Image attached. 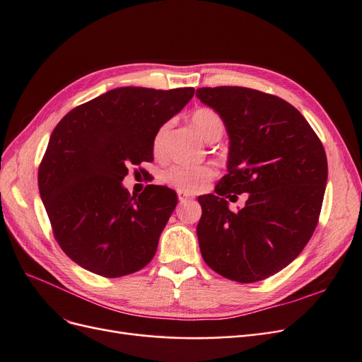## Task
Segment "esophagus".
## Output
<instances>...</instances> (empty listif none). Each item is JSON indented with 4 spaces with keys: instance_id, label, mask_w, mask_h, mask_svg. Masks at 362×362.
<instances>
[{
    "instance_id": "1",
    "label": "esophagus",
    "mask_w": 362,
    "mask_h": 362,
    "mask_svg": "<svg viewBox=\"0 0 362 362\" xmlns=\"http://www.w3.org/2000/svg\"><path fill=\"white\" fill-rule=\"evenodd\" d=\"M192 199V196L187 194V193H182V192H178V201L182 204V202H187Z\"/></svg>"
}]
</instances>
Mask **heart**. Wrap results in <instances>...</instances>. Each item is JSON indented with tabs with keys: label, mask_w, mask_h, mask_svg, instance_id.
<instances>
[{
	"label": "heart",
	"mask_w": 362,
	"mask_h": 362,
	"mask_svg": "<svg viewBox=\"0 0 362 362\" xmlns=\"http://www.w3.org/2000/svg\"><path fill=\"white\" fill-rule=\"evenodd\" d=\"M192 124L202 139L210 141L214 137H221L223 134L225 124L217 112L213 108H198L192 113ZM170 122L163 124L152 140V151L156 157L163 156L164 137L169 131ZM214 169L208 164H173L164 172V181L173 189L182 193H198L204 190L214 178Z\"/></svg>",
	"instance_id": "heart-1"
}]
</instances>
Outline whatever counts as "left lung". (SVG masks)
Here are the masks:
<instances>
[{"label": "left lung", "instance_id": "1", "mask_svg": "<svg viewBox=\"0 0 362 362\" xmlns=\"http://www.w3.org/2000/svg\"><path fill=\"white\" fill-rule=\"evenodd\" d=\"M229 136L228 173L216 194L199 196L196 228L204 261L231 281L275 275L298 257L319 222L327 160L311 125L281 98L238 86L201 87ZM250 196L231 212L226 199Z\"/></svg>", "mask_w": 362, "mask_h": 362}]
</instances>
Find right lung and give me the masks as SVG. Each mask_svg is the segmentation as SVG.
<instances>
[{"mask_svg": "<svg viewBox=\"0 0 362 362\" xmlns=\"http://www.w3.org/2000/svg\"><path fill=\"white\" fill-rule=\"evenodd\" d=\"M193 95V87H117L75 107L54 128L39 192L59 246L83 269L119 278L154 258L177 193L149 184L131 196L122 180L129 164L154 160L157 129Z\"/></svg>", "mask_w": 362, "mask_h": 362, "instance_id": "1", "label": "right lung"}]
</instances>
